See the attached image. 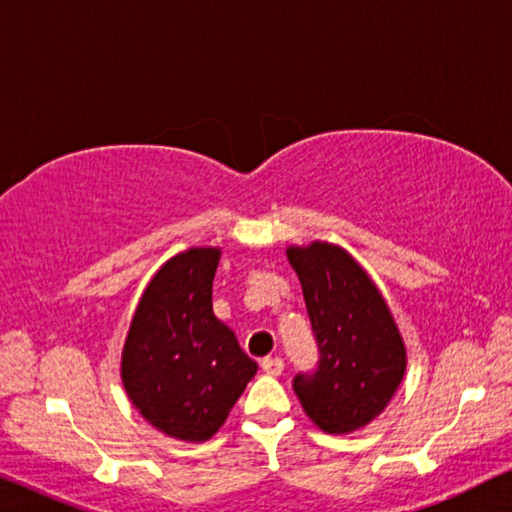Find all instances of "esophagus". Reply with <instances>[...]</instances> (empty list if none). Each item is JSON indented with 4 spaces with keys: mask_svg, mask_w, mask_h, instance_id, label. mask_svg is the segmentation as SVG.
Wrapping results in <instances>:
<instances>
[{
    "mask_svg": "<svg viewBox=\"0 0 512 512\" xmlns=\"http://www.w3.org/2000/svg\"><path fill=\"white\" fill-rule=\"evenodd\" d=\"M261 368H263V373H268V375H282L284 361L279 359V356H265V359L261 361Z\"/></svg>",
    "mask_w": 512,
    "mask_h": 512,
    "instance_id": "obj_1",
    "label": "esophagus"
}]
</instances>
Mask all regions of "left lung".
<instances>
[{
  "instance_id": "1",
  "label": "left lung",
  "mask_w": 512,
  "mask_h": 512,
  "mask_svg": "<svg viewBox=\"0 0 512 512\" xmlns=\"http://www.w3.org/2000/svg\"><path fill=\"white\" fill-rule=\"evenodd\" d=\"M319 349L317 368L293 377V391L319 429L349 433L387 408L405 373V347L387 303L345 249L291 247Z\"/></svg>"
}]
</instances>
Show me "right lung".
<instances>
[{
	"label": "right lung",
	"mask_w": 512,
	"mask_h": 512,
	"mask_svg": "<svg viewBox=\"0 0 512 512\" xmlns=\"http://www.w3.org/2000/svg\"><path fill=\"white\" fill-rule=\"evenodd\" d=\"M219 249H188L156 272L123 347V384L146 422L202 443L256 375L235 333L212 312Z\"/></svg>",
	"instance_id": "right-lung-1"
}]
</instances>
